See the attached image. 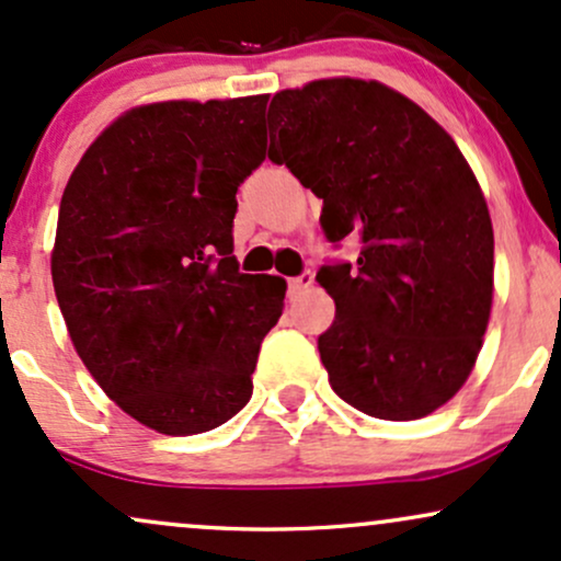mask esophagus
Returning a JSON list of instances; mask_svg holds the SVG:
<instances>
[{"label": "esophagus", "instance_id": "esophagus-1", "mask_svg": "<svg viewBox=\"0 0 561 561\" xmlns=\"http://www.w3.org/2000/svg\"><path fill=\"white\" fill-rule=\"evenodd\" d=\"M308 287H313V274L311 272L295 276V279H289V298H298V295L306 293Z\"/></svg>", "mask_w": 561, "mask_h": 561}]
</instances>
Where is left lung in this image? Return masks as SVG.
<instances>
[{
	"instance_id": "8db88e82",
	"label": "left lung",
	"mask_w": 561,
	"mask_h": 561,
	"mask_svg": "<svg viewBox=\"0 0 561 561\" xmlns=\"http://www.w3.org/2000/svg\"><path fill=\"white\" fill-rule=\"evenodd\" d=\"M268 158L324 199L330 242L362 237L358 266H324L334 300L319 337L332 390L377 420L448 403L482 347L493 306V224L450 134L379 81H308L268 105Z\"/></svg>"
}]
</instances>
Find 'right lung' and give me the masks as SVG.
Segmentation results:
<instances>
[{"mask_svg":"<svg viewBox=\"0 0 561 561\" xmlns=\"http://www.w3.org/2000/svg\"><path fill=\"white\" fill-rule=\"evenodd\" d=\"M268 94L137 105L83 152L60 199L53 285L70 343L160 435L218 427L253 396L287 282L240 274L237 186L266 158Z\"/></svg>","mask_w":561,"mask_h":561,"instance_id":"add662e5","label":"right lung"}]
</instances>
